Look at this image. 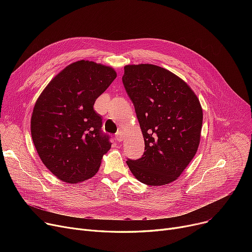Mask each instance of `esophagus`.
Masks as SVG:
<instances>
[{
	"mask_svg": "<svg viewBox=\"0 0 252 252\" xmlns=\"http://www.w3.org/2000/svg\"><path fill=\"white\" fill-rule=\"evenodd\" d=\"M115 138H116V140H117L118 142H122V141L124 140V138H125L124 131H123V130H118L117 133H116V135H115Z\"/></svg>",
	"mask_w": 252,
	"mask_h": 252,
	"instance_id": "34e87169",
	"label": "esophagus"
}]
</instances>
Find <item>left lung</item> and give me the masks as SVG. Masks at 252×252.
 Listing matches in <instances>:
<instances>
[{"instance_id": "left-lung-1", "label": "left lung", "mask_w": 252, "mask_h": 252, "mask_svg": "<svg viewBox=\"0 0 252 252\" xmlns=\"http://www.w3.org/2000/svg\"><path fill=\"white\" fill-rule=\"evenodd\" d=\"M123 83L145 142L143 157L126 161L129 170L148 186L176 181L199 147V99L181 77L154 64L126 65Z\"/></svg>"}]
</instances>
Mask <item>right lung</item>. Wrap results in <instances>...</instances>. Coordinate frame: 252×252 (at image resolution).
Instances as JSON below:
<instances>
[{"label":"right lung","instance_id":"right-lung-1","mask_svg":"<svg viewBox=\"0 0 252 252\" xmlns=\"http://www.w3.org/2000/svg\"><path fill=\"white\" fill-rule=\"evenodd\" d=\"M116 76L111 66L79 60L53 77L35 101L32 142L42 162L60 181L78 184L93 178L111 148L93 106Z\"/></svg>","mask_w":252,"mask_h":252}]
</instances>
